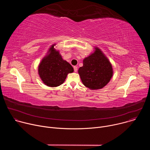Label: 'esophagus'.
<instances>
[{"label": "esophagus", "instance_id": "obj_1", "mask_svg": "<svg viewBox=\"0 0 150 150\" xmlns=\"http://www.w3.org/2000/svg\"><path fill=\"white\" fill-rule=\"evenodd\" d=\"M74 71L76 72H77V71H78V67H76V66H75V67H74Z\"/></svg>", "mask_w": 150, "mask_h": 150}]
</instances>
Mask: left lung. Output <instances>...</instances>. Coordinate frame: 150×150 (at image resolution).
Instances as JSON below:
<instances>
[{"mask_svg":"<svg viewBox=\"0 0 150 150\" xmlns=\"http://www.w3.org/2000/svg\"><path fill=\"white\" fill-rule=\"evenodd\" d=\"M94 51L83 60V66L78 74L83 84L90 90H98L108 84L113 74L111 63L100 49Z\"/></svg>","mask_w":150,"mask_h":150,"instance_id":"left-lung-1","label":"left lung"}]
</instances>
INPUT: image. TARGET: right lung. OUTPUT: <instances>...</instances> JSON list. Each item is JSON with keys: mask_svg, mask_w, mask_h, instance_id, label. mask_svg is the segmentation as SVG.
Wrapping results in <instances>:
<instances>
[{"mask_svg": "<svg viewBox=\"0 0 150 150\" xmlns=\"http://www.w3.org/2000/svg\"><path fill=\"white\" fill-rule=\"evenodd\" d=\"M56 44L49 48L46 56L40 62L38 75L46 85L56 87L65 81L68 74L74 72V68L66 60H63L59 50L54 49Z\"/></svg>", "mask_w": 150, "mask_h": 150, "instance_id": "add662e5", "label": "right lung"}]
</instances>
